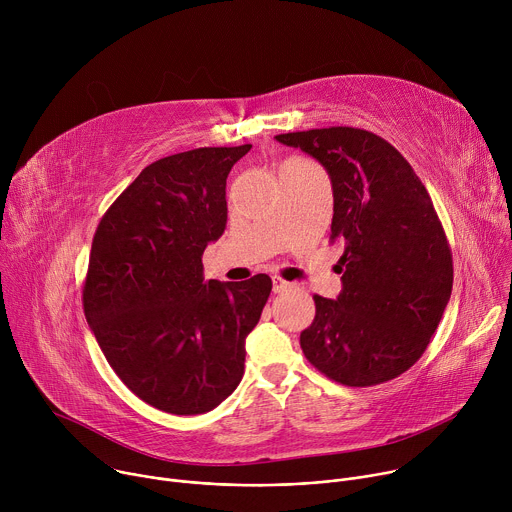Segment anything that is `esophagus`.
I'll return each instance as SVG.
<instances>
[{"mask_svg": "<svg viewBox=\"0 0 512 512\" xmlns=\"http://www.w3.org/2000/svg\"><path fill=\"white\" fill-rule=\"evenodd\" d=\"M289 285H291V283L285 281V279H281L279 275L273 277V291H275V294H279V291H285Z\"/></svg>", "mask_w": 512, "mask_h": 512, "instance_id": "esophagus-1", "label": "esophagus"}]
</instances>
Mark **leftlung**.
Returning <instances> with one entry per match:
<instances>
[{
  "label": "left lung",
  "instance_id": "obj_1",
  "mask_svg": "<svg viewBox=\"0 0 512 512\" xmlns=\"http://www.w3.org/2000/svg\"><path fill=\"white\" fill-rule=\"evenodd\" d=\"M275 139L330 174V241L342 245L338 300L314 296L300 334L310 364L346 387L387 383L421 358L452 296L454 263L433 202L393 145L358 127Z\"/></svg>",
  "mask_w": 512,
  "mask_h": 512
}]
</instances>
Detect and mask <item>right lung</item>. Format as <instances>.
I'll list each match as a JSON object with an SVG mask.
<instances>
[{"mask_svg":"<svg viewBox=\"0 0 512 512\" xmlns=\"http://www.w3.org/2000/svg\"><path fill=\"white\" fill-rule=\"evenodd\" d=\"M251 150L198 148L162 158L117 196L93 237L87 322L115 375L148 405L196 415L241 383L245 338L271 279L204 281L202 253L227 227V176Z\"/></svg>","mask_w":512,"mask_h":512,"instance_id":"right-lung-1","label":"right lung"}]
</instances>
